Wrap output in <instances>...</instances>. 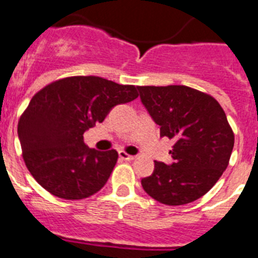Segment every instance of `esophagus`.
I'll return each mask as SVG.
<instances>
[{
	"label": "esophagus",
	"instance_id": "esophagus-1",
	"mask_svg": "<svg viewBox=\"0 0 258 258\" xmlns=\"http://www.w3.org/2000/svg\"><path fill=\"white\" fill-rule=\"evenodd\" d=\"M119 158L122 159V160H134L135 159V156L134 155H128V154H125L124 151H119Z\"/></svg>",
	"mask_w": 258,
	"mask_h": 258
}]
</instances>
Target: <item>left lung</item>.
Segmentation results:
<instances>
[{"mask_svg":"<svg viewBox=\"0 0 258 258\" xmlns=\"http://www.w3.org/2000/svg\"><path fill=\"white\" fill-rule=\"evenodd\" d=\"M142 103L160 136L175 140L172 163L155 162L142 187L156 202L183 205L198 200L227 169L234 135L215 98L187 86H139Z\"/></svg>","mask_w":258,"mask_h":258,"instance_id":"left-lung-1","label":"left lung"}]
</instances>
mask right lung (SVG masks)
<instances>
[{
    "label": "right lung",
    "instance_id": "right-lung-1",
    "mask_svg": "<svg viewBox=\"0 0 258 258\" xmlns=\"http://www.w3.org/2000/svg\"><path fill=\"white\" fill-rule=\"evenodd\" d=\"M135 86L100 77H70L38 91L18 122L22 156L37 183L56 198L79 200L102 189L118 152L85 144L83 134L115 106L138 98Z\"/></svg>",
    "mask_w": 258,
    "mask_h": 258
}]
</instances>
